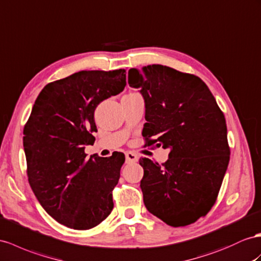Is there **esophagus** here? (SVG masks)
I'll return each mask as SVG.
<instances>
[{
  "mask_svg": "<svg viewBox=\"0 0 261 261\" xmlns=\"http://www.w3.org/2000/svg\"><path fill=\"white\" fill-rule=\"evenodd\" d=\"M125 160H126V162H137L138 155L135 152L128 151V152H125Z\"/></svg>",
  "mask_w": 261,
  "mask_h": 261,
  "instance_id": "34e87169",
  "label": "esophagus"
}]
</instances>
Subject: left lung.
<instances>
[{
  "label": "left lung",
  "instance_id": "left-lung-1",
  "mask_svg": "<svg viewBox=\"0 0 261 261\" xmlns=\"http://www.w3.org/2000/svg\"><path fill=\"white\" fill-rule=\"evenodd\" d=\"M145 103L142 136L170 149L165 163L140 159V188L151 214L173 227L195 223L215 204L229 163L224 113L202 79L168 66L128 72Z\"/></svg>",
  "mask_w": 261,
  "mask_h": 261
}]
</instances>
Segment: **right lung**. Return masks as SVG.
I'll return each instance as SVG.
<instances>
[{"instance_id":"obj_1","label":"right lung","mask_w":261,"mask_h":261,"mask_svg":"<svg viewBox=\"0 0 261 261\" xmlns=\"http://www.w3.org/2000/svg\"><path fill=\"white\" fill-rule=\"evenodd\" d=\"M125 70H83L46 85L23 131L31 188L48 215L69 228L99 225L113 208L123 153L87 159L97 106L121 92Z\"/></svg>"}]
</instances>
